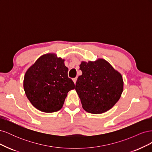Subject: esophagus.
Returning <instances> with one entry per match:
<instances>
[{
    "label": "esophagus",
    "mask_w": 152,
    "mask_h": 152,
    "mask_svg": "<svg viewBox=\"0 0 152 152\" xmlns=\"http://www.w3.org/2000/svg\"><path fill=\"white\" fill-rule=\"evenodd\" d=\"M77 79V77H75V78H73V82H74V83H75V84H76Z\"/></svg>",
    "instance_id": "34e87169"
}]
</instances>
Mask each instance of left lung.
I'll return each instance as SVG.
<instances>
[{
  "label": "left lung",
  "mask_w": 152,
  "mask_h": 152,
  "mask_svg": "<svg viewBox=\"0 0 152 152\" xmlns=\"http://www.w3.org/2000/svg\"><path fill=\"white\" fill-rule=\"evenodd\" d=\"M82 74L78 77L75 90L86 112L99 114L112 108L120 99L124 82L121 74L103 59L82 61Z\"/></svg>",
  "instance_id": "obj_1"
}]
</instances>
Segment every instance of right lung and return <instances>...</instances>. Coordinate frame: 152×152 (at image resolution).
<instances>
[{"instance_id": "right-lung-1", "label": "right lung", "mask_w": 152, "mask_h": 152, "mask_svg": "<svg viewBox=\"0 0 152 152\" xmlns=\"http://www.w3.org/2000/svg\"><path fill=\"white\" fill-rule=\"evenodd\" d=\"M64 59L54 54L40 57L26 71L23 87L26 97L37 109L45 113L60 110L68 91L75 89L68 77Z\"/></svg>"}]
</instances>
